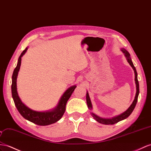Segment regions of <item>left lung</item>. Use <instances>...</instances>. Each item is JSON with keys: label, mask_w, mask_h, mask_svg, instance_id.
Instances as JSON below:
<instances>
[{"label": "left lung", "mask_w": 151, "mask_h": 151, "mask_svg": "<svg viewBox=\"0 0 151 151\" xmlns=\"http://www.w3.org/2000/svg\"><path fill=\"white\" fill-rule=\"evenodd\" d=\"M121 51L124 53V55L126 57L127 60L129 64H130V65L132 68L133 69L134 72V75H135V83H136V87H137V92H136V95H135V98L134 101H133L132 104H131V106L129 107V109H127L124 112L121 114V115H119L118 116H116V117H114L111 119H104V118H101L99 117V116L96 115V114H94V113H91V115L92 117H94V119L96 120V121H98V122L101 123V124H106V125H109V124H114L117 123L118 122L122 121V120L126 119L127 117H128L129 116L131 115V114L133 112V111L134 109L135 106L137 105V100H138V94H139V83L138 81V78H137V72L136 70V68L134 66V65L133 64V62L131 60V59L130 57V54L129 53V52L127 51L126 50H125L124 48H122ZM86 100H87V106L89 110H92V103L91 101V99L89 98V96H88V92H87V94H86Z\"/></svg>", "instance_id": "obj_1"}]
</instances>
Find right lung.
Listing matches in <instances>:
<instances>
[{
	"label": "right lung",
	"mask_w": 151,
	"mask_h": 151,
	"mask_svg": "<svg viewBox=\"0 0 151 151\" xmlns=\"http://www.w3.org/2000/svg\"><path fill=\"white\" fill-rule=\"evenodd\" d=\"M27 50V48H26L25 50L23 51L20 56L19 57L17 65L14 69L12 76L11 92H12V97L14 105L22 117L28 120V121L39 126H47L57 122L63 117L65 112V105H66L67 101L69 98L71 97L72 93L75 91L76 86H74L69 87L61 97L57 106L51 111L41 112V111H34L29 109L24 103H22L20 98H19L17 87V78L21 65L22 57L25 53Z\"/></svg>",
	"instance_id": "right-lung-1"
}]
</instances>
